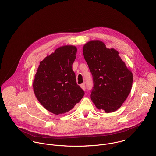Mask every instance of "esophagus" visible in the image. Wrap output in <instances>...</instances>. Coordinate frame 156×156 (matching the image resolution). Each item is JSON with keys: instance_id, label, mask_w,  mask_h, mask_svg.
<instances>
[{"instance_id": "obj_1", "label": "esophagus", "mask_w": 156, "mask_h": 156, "mask_svg": "<svg viewBox=\"0 0 156 156\" xmlns=\"http://www.w3.org/2000/svg\"><path fill=\"white\" fill-rule=\"evenodd\" d=\"M80 87L82 88V89H83V90H85V89H86V86H85V83H83L81 84V85H80Z\"/></svg>"}]
</instances>
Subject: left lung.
<instances>
[{"mask_svg":"<svg viewBox=\"0 0 156 156\" xmlns=\"http://www.w3.org/2000/svg\"><path fill=\"white\" fill-rule=\"evenodd\" d=\"M83 53L92 74L94 87L90 98L98 109L116 111L129 95L133 74L114 48H108L101 41L84 45Z\"/></svg>","mask_w":156,"mask_h":156,"instance_id":"obj_1","label":"left lung"}]
</instances>
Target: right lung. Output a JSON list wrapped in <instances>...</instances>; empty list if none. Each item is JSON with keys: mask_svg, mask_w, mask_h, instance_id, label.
<instances>
[{"mask_svg": "<svg viewBox=\"0 0 156 156\" xmlns=\"http://www.w3.org/2000/svg\"><path fill=\"white\" fill-rule=\"evenodd\" d=\"M76 53L73 45L56 48L40 62L35 75L33 88L37 98L55 115L71 110L85 94L77 84L72 69Z\"/></svg>", "mask_w": 156, "mask_h": 156, "instance_id": "right-lung-1", "label": "right lung"}]
</instances>
